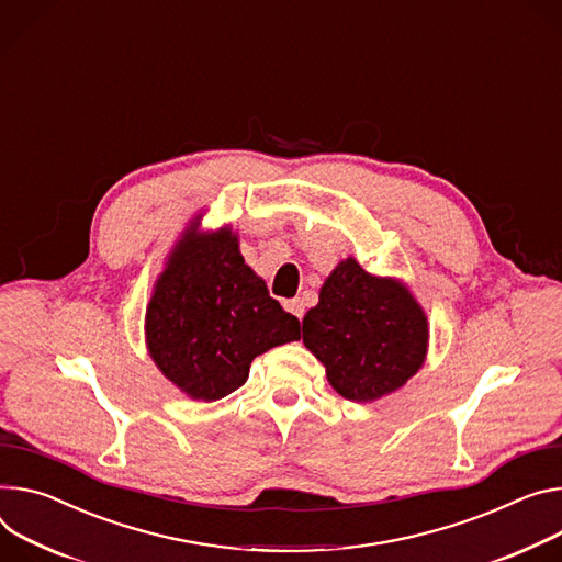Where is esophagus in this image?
<instances>
[{"label":"esophagus","instance_id":"1","mask_svg":"<svg viewBox=\"0 0 562 562\" xmlns=\"http://www.w3.org/2000/svg\"><path fill=\"white\" fill-rule=\"evenodd\" d=\"M284 310H286L289 314H293L297 321H302V316H304V302H302L300 297L286 300V302H284Z\"/></svg>","mask_w":562,"mask_h":562}]
</instances>
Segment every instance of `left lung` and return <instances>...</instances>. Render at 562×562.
<instances>
[{"mask_svg": "<svg viewBox=\"0 0 562 562\" xmlns=\"http://www.w3.org/2000/svg\"><path fill=\"white\" fill-rule=\"evenodd\" d=\"M302 342L325 366L340 396L368 403L419 372L428 351V318L403 282L372 276L347 258L302 318Z\"/></svg>", "mask_w": 562, "mask_h": 562, "instance_id": "8db88e82", "label": "left lung"}]
</instances>
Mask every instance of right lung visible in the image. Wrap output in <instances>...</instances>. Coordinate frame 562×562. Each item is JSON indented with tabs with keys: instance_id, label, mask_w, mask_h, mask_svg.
I'll return each mask as SVG.
<instances>
[{
	"instance_id": "1",
	"label": "right lung",
	"mask_w": 562,
	"mask_h": 562,
	"mask_svg": "<svg viewBox=\"0 0 562 562\" xmlns=\"http://www.w3.org/2000/svg\"><path fill=\"white\" fill-rule=\"evenodd\" d=\"M199 217L172 248L145 312L151 361L181 392L217 401L241 387L255 356L300 338V323L244 265L231 228L199 233Z\"/></svg>"
}]
</instances>
